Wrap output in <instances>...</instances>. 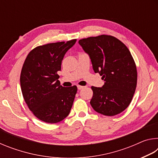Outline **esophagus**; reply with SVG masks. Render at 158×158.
<instances>
[{"label": "esophagus", "instance_id": "34e87169", "mask_svg": "<svg viewBox=\"0 0 158 158\" xmlns=\"http://www.w3.org/2000/svg\"><path fill=\"white\" fill-rule=\"evenodd\" d=\"M85 86H82V85H77V89H78L79 90H81V89H84Z\"/></svg>", "mask_w": 158, "mask_h": 158}]
</instances>
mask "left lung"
Here are the masks:
<instances>
[{
	"mask_svg": "<svg viewBox=\"0 0 158 158\" xmlns=\"http://www.w3.org/2000/svg\"><path fill=\"white\" fill-rule=\"evenodd\" d=\"M89 55L95 73L102 76L105 84L92 86L90 105L105 116L117 115L132 100L137 81V68L129 49L115 37L102 35L79 40Z\"/></svg>",
	"mask_w": 158,
	"mask_h": 158,
	"instance_id": "1",
	"label": "left lung"
}]
</instances>
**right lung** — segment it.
<instances>
[{
  "mask_svg": "<svg viewBox=\"0 0 158 158\" xmlns=\"http://www.w3.org/2000/svg\"><path fill=\"white\" fill-rule=\"evenodd\" d=\"M77 40L50 43L28 53L20 76L21 92L28 108L37 118L56 123L70 112L77 87L60 85L57 74L65 53Z\"/></svg>",
  "mask_w": 158,
  "mask_h": 158,
  "instance_id": "add662e5",
  "label": "right lung"
}]
</instances>
